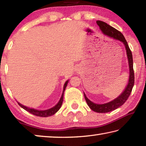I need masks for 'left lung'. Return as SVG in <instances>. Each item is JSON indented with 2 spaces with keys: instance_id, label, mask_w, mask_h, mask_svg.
<instances>
[{
  "instance_id": "obj_1",
  "label": "left lung",
  "mask_w": 146,
  "mask_h": 146,
  "mask_svg": "<svg viewBox=\"0 0 146 146\" xmlns=\"http://www.w3.org/2000/svg\"><path fill=\"white\" fill-rule=\"evenodd\" d=\"M97 25L100 27L102 33L105 35L109 36V37L115 39V40H118L122 42L126 50V53L128 59V64H129V78L128 80V84L125 89L123 90L122 94L110 102L103 104H95L91 102L86 97L85 93H84V97L86 102H87L89 107L90 108L91 110L97 113H108L116 110V109L120 107L121 106L123 105L125 102V101L129 98L131 93L132 89L133 88L135 83V74L134 70H133V56L132 53L129 47L128 46L126 40L122 33H120L117 29L113 28L111 26L109 25L107 23H104L103 21H97Z\"/></svg>"
}]
</instances>
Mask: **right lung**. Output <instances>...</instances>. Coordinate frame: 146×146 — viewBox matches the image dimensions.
<instances>
[{
    "label": "right lung",
    "instance_id": "obj_1",
    "mask_svg": "<svg viewBox=\"0 0 146 146\" xmlns=\"http://www.w3.org/2000/svg\"><path fill=\"white\" fill-rule=\"evenodd\" d=\"M68 81L67 80L66 82L64 84V89H63V91H62V94L61 98L60 100L58 101V102L57 103V104L55 105L54 107H53L52 108L49 109V110H35V109H32V108H29L28 107H26L25 106L22 105L21 103L18 102L19 105L21 106V108H23L24 110H25L27 111H28L29 113H31L35 116H38V117H49V116H51L58 111L59 110V109L60 108L62 104V102H63V97H64V91L66 90V86H67V84L68 83Z\"/></svg>",
    "mask_w": 146,
    "mask_h": 146
}]
</instances>
